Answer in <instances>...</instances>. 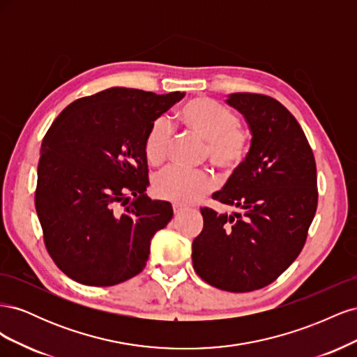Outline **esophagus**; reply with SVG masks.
Wrapping results in <instances>:
<instances>
[{
  "instance_id": "esophagus-1",
  "label": "esophagus",
  "mask_w": 357,
  "mask_h": 357,
  "mask_svg": "<svg viewBox=\"0 0 357 357\" xmlns=\"http://www.w3.org/2000/svg\"><path fill=\"white\" fill-rule=\"evenodd\" d=\"M172 210H174V214H176V215H178V214H181L183 211H185L186 208H185V207H183V205L174 204V205H172Z\"/></svg>"
}]
</instances>
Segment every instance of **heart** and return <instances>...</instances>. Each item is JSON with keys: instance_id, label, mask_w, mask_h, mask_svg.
<instances>
[{"instance_id": "obj_1", "label": "heart", "mask_w": 357, "mask_h": 357, "mask_svg": "<svg viewBox=\"0 0 357 357\" xmlns=\"http://www.w3.org/2000/svg\"><path fill=\"white\" fill-rule=\"evenodd\" d=\"M180 122L190 132L207 142L211 164L225 172L243 165L250 150V132L241 126L235 112L211 98H193L185 104ZM172 139V128L165 117L150 125L144 138V155L152 165L165 160ZM215 189V178L207 171H189L178 167L164 169L153 180V192L160 199L193 204Z\"/></svg>"}]
</instances>
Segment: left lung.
Here are the masks:
<instances>
[{
    "instance_id": "obj_1",
    "label": "left lung",
    "mask_w": 357,
    "mask_h": 357,
    "mask_svg": "<svg viewBox=\"0 0 357 357\" xmlns=\"http://www.w3.org/2000/svg\"><path fill=\"white\" fill-rule=\"evenodd\" d=\"M226 102L245 117L252 144L213 195L236 211L201 208L192 262L204 282L241 294L271 284L301 253L317 210V169L304 131L282 102L248 92Z\"/></svg>"
}]
</instances>
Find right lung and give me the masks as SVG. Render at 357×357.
Instances as JSON below:
<instances>
[{
  "mask_svg": "<svg viewBox=\"0 0 357 357\" xmlns=\"http://www.w3.org/2000/svg\"><path fill=\"white\" fill-rule=\"evenodd\" d=\"M185 92L110 88L75 100L43 138L36 210L53 262L74 282L114 286L144 269L172 219L147 198L144 138Z\"/></svg>",
  "mask_w": 357,
  "mask_h": 357,
  "instance_id": "obj_1",
  "label": "right lung"
}]
</instances>
